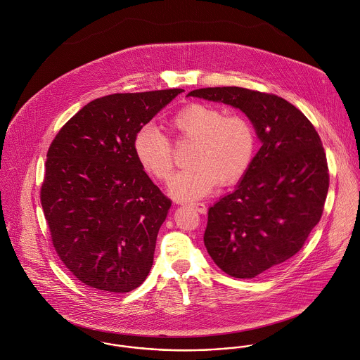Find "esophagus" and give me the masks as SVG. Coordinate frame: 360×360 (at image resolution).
Here are the masks:
<instances>
[{"instance_id": "1", "label": "esophagus", "mask_w": 360, "mask_h": 360, "mask_svg": "<svg viewBox=\"0 0 360 360\" xmlns=\"http://www.w3.org/2000/svg\"><path fill=\"white\" fill-rule=\"evenodd\" d=\"M193 207H194L197 212H200V213H206V210H207L205 204H201V202L193 204Z\"/></svg>"}]
</instances>
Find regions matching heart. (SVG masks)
Returning <instances> with one entry per match:
<instances>
[{
  "mask_svg": "<svg viewBox=\"0 0 360 360\" xmlns=\"http://www.w3.org/2000/svg\"><path fill=\"white\" fill-rule=\"evenodd\" d=\"M176 141H194L188 166L174 176L170 194L183 201L200 200L219 184H234L250 170L257 154V131L243 115H224L216 106L190 103L172 119ZM143 169L158 181H167L174 167L170 140L154 124H144L133 141Z\"/></svg>",
  "mask_w": 360,
  "mask_h": 360,
  "instance_id": "1",
  "label": "heart"
}]
</instances>
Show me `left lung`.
Listing matches in <instances>:
<instances>
[{
	"instance_id": "obj_1",
	"label": "left lung",
	"mask_w": 360,
	"mask_h": 360,
	"mask_svg": "<svg viewBox=\"0 0 360 360\" xmlns=\"http://www.w3.org/2000/svg\"><path fill=\"white\" fill-rule=\"evenodd\" d=\"M188 96L241 109L262 143L237 188L209 207L207 254L236 278L274 270L320 221L330 183L321 140L298 108L274 94L207 87Z\"/></svg>"
}]
</instances>
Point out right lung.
<instances>
[{
	"instance_id": "right-lung-1",
	"label": "right lung",
	"mask_w": 360,
	"mask_h": 360,
	"mask_svg": "<svg viewBox=\"0 0 360 360\" xmlns=\"http://www.w3.org/2000/svg\"><path fill=\"white\" fill-rule=\"evenodd\" d=\"M181 89L110 94L84 105L47 153L41 206L66 269L103 294L147 278L172 201L139 163L136 133Z\"/></svg>"
}]
</instances>
